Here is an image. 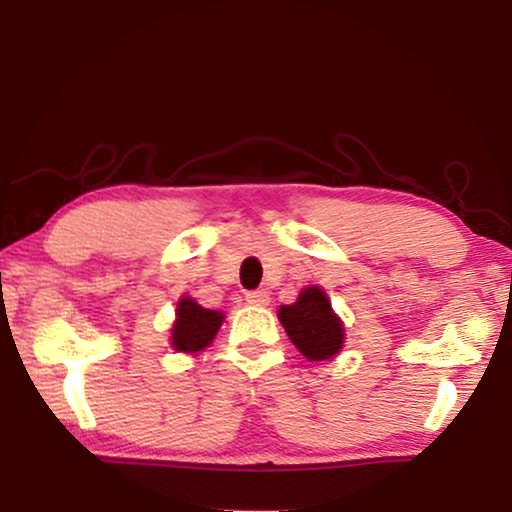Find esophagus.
Returning <instances> with one entry per match:
<instances>
[{"mask_svg": "<svg viewBox=\"0 0 512 512\" xmlns=\"http://www.w3.org/2000/svg\"><path fill=\"white\" fill-rule=\"evenodd\" d=\"M246 300H248V305H255V307H264V305H268V291H266V289L248 291V293H246Z\"/></svg>", "mask_w": 512, "mask_h": 512, "instance_id": "esophagus-1", "label": "esophagus"}]
</instances>
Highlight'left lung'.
<instances>
[{
  "instance_id": "1",
  "label": "left lung",
  "mask_w": 512,
  "mask_h": 512,
  "mask_svg": "<svg viewBox=\"0 0 512 512\" xmlns=\"http://www.w3.org/2000/svg\"><path fill=\"white\" fill-rule=\"evenodd\" d=\"M277 318H280L284 332L289 334L291 343L309 361L332 359L343 348V323L334 314L332 302L323 289H302L293 305L280 307Z\"/></svg>"
}]
</instances>
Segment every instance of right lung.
<instances>
[{"mask_svg": "<svg viewBox=\"0 0 512 512\" xmlns=\"http://www.w3.org/2000/svg\"><path fill=\"white\" fill-rule=\"evenodd\" d=\"M221 323V311L205 309L194 298H180L176 309V323L171 327V348L187 354L201 352L214 341Z\"/></svg>", "mask_w": 512, "mask_h": 512, "instance_id": "right-lung-1", "label": "right lung"}]
</instances>
